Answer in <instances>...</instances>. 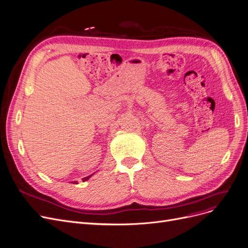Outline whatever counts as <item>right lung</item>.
I'll use <instances>...</instances> for the list:
<instances>
[{"label": "right lung", "mask_w": 248, "mask_h": 248, "mask_svg": "<svg viewBox=\"0 0 248 248\" xmlns=\"http://www.w3.org/2000/svg\"><path fill=\"white\" fill-rule=\"evenodd\" d=\"M93 174H90V175L86 176V178H84V179H82V181H84V182H85V181H88V180H89V179L91 178V176H92ZM75 184H78V182H75Z\"/></svg>", "instance_id": "obj_1"}]
</instances>
